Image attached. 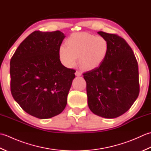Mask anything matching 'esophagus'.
<instances>
[{
    "instance_id": "obj_1",
    "label": "esophagus",
    "mask_w": 151,
    "mask_h": 151,
    "mask_svg": "<svg viewBox=\"0 0 151 151\" xmlns=\"http://www.w3.org/2000/svg\"><path fill=\"white\" fill-rule=\"evenodd\" d=\"M75 75L77 76H82V73L80 72V71H78V70H76V73H75Z\"/></svg>"
}]
</instances>
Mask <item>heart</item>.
<instances>
[{
    "label": "heart",
    "instance_id": "1",
    "mask_svg": "<svg viewBox=\"0 0 151 151\" xmlns=\"http://www.w3.org/2000/svg\"><path fill=\"white\" fill-rule=\"evenodd\" d=\"M67 47L60 46L58 58L63 65L71 68L76 58L83 70H92L104 62L109 51L108 40L103 36L82 32L72 34L66 40Z\"/></svg>",
    "mask_w": 151,
    "mask_h": 151
}]
</instances>
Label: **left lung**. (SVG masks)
Returning <instances> with one entry per match:
<instances>
[{
  "mask_svg": "<svg viewBox=\"0 0 151 151\" xmlns=\"http://www.w3.org/2000/svg\"><path fill=\"white\" fill-rule=\"evenodd\" d=\"M97 33L108 40L109 51L101 66L83 74L88 104L94 114L113 119L129 110L138 97V65L123 38L104 32Z\"/></svg>",
  "mask_w": 151,
  "mask_h": 151,
  "instance_id": "1",
  "label": "left lung"
}]
</instances>
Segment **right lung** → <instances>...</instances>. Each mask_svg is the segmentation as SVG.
<instances>
[{
  "label": "right lung",
  "mask_w": 151,
  "mask_h": 151,
  "mask_svg": "<svg viewBox=\"0 0 151 151\" xmlns=\"http://www.w3.org/2000/svg\"><path fill=\"white\" fill-rule=\"evenodd\" d=\"M65 37L60 31H35L19 45L10 61L14 100L34 117L49 119L62 113L75 78L63 66L58 50Z\"/></svg>",
  "instance_id": "right-lung-1"
}]
</instances>
